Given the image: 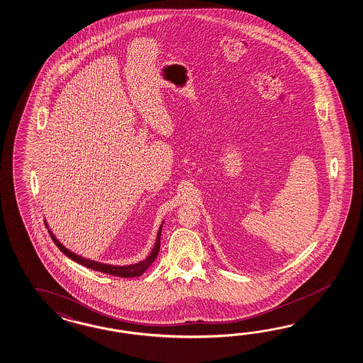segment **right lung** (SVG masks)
<instances>
[{"label": "right lung", "mask_w": 363, "mask_h": 363, "mask_svg": "<svg viewBox=\"0 0 363 363\" xmlns=\"http://www.w3.org/2000/svg\"><path fill=\"white\" fill-rule=\"evenodd\" d=\"M45 223H46V222H45ZM46 225H48V223H46ZM48 228H49V227H48ZM161 228H162V225H160V230H158V233H157L156 245L153 247L152 252L149 254L147 259L143 260V262H138L136 264L130 265L104 264V263H99V262H95V260H89V259H86V257H83V256L77 255V254L71 252L69 250H67L65 245L59 242L58 239L55 238V235H54L50 230L49 234L59 250H60L65 255L67 256V257H69L71 260L77 262L78 264L84 265V267L91 268V269H94V271H99V272H103V274H113V276H118V277H138V276H141V274H144L147 268L150 267V264L156 260L158 251H160Z\"/></svg>", "instance_id": "right-lung-1"}]
</instances>
